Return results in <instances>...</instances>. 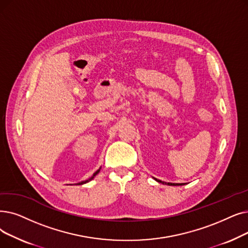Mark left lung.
I'll return each mask as SVG.
<instances>
[{
	"label": "left lung",
	"instance_id": "1",
	"mask_svg": "<svg viewBox=\"0 0 248 248\" xmlns=\"http://www.w3.org/2000/svg\"><path fill=\"white\" fill-rule=\"evenodd\" d=\"M158 182H161V184H165V185H167V186H181V184L179 185V184H171V182H168V184H166V182H164V181H161V180H158V179H156ZM184 185V184H182Z\"/></svg>",
	"mask_w": 248,
	"mask_h": 248
}]
</instances>
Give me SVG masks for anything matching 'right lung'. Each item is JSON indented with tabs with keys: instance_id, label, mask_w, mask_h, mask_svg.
Segmentation results:
<instances>
[{
	"instance_id": "obj_1",
	"label": "right lung",
	"mask_w": 248,
	"mask_h": 248,
	"mask_svg": "<svg viewBox=\"0 0 248 248\" xmlns=\"http://www.w3.org/2000/svg\"><path fill=\"white\" fill-rule=\"evenodd\" d=\"M99 170H100V169H98L97 171H96V172H95V173H94V174H93V175H92V176H91V177H90L89 179H87V180H85V181H82V182H80V184H78V185H83V184H86V182H88L89 180L93 179V177H94V176H95L96 174H97V173H98V172H99Z\"/></svg>"
}]
</instances>
